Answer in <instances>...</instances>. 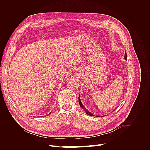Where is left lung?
<instances>
[{
	"instance_id": "left-lung-1",
	"label": "left lung",
	"mask_w": 150,
	"mask_h": 150,
	"mask_svg": "<svg viewBox=\"0 0 150 150\" xmlns=\"http://www.w3.org/2000/svg\"><path fill=\"white\" fill-rule=\"evenodd\" d=\"M125 59H127V56H126V54L125 53ZM79 105H80V106L82 108L83 110L85 111V112H86V114H87L88 115H89V116H93V115L92 114V113H91L89 111H88L87 110H86V109L84 108V106L83 105V104H82V103L81 102V100H80V99H79ZM97 117H98V116H97Z\"/></svg>"
}]
</instances>
